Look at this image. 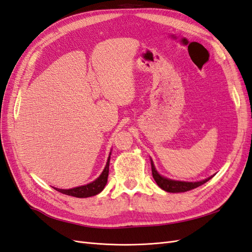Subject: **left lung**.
<instances>
[{"label":"left lung","mask_w":252,"mask_h":252,"mask_svg":"<svg viewBox=\"0 0 252 252\" xmlns=\"http://www.w3.org/2000/svg\"><path fill=\"white\" fill-rule=\"evenodd\" d=\"M151 160V169H152V176L154 181L157 182V184L159 186L160 189H164L167 192H184V191H188L190 189H193L198 188V186L202 185L204 183H206L213 178L209 177L202 181H197V182H185V181H178V180H171L168 179L166 177L160 176L159 173L158 172L156 166L153 164V160L150 158Z\"/></svg>","instance_id":"8db88e82"}]
</instances>
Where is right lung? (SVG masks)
I'll list each match as a JSON object with an SVG mask.
<instances>
[{
	"instance_id": "add662e5",
	"label": "right lung",
	"mask_w": 252,
	"mask_h": 252,
	"mask_svg": "<svg viewBox=\"0 0 252 252\" xmlns=\"http://www.w3.org/2000/svg\"><path fill=\"white\" fill-rule=\"evenodd\" d=\"M111 153H112V151L109 152V156H108V158H107V162H106L104 169H103L101 175L98 178H96L94 181L90 182L86 185L77 186V188L70 189H56V188H54V189H56L57 191H60L62 193H64V195L72 196V197H76V198H87V197L98 195V193H100L103 189H104L105 185L107 183Z\"/></svg>"
}]
</instances>
